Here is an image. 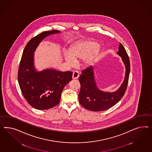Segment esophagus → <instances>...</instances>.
I'll return each mask as SVG.
<instances>
[{"label": "esophagus", "instance_id": "1", "mask_svg": "<svg viewBox=\"0 0 152 152\" xmlns=\"http://www.w3.org/2000/svg\"><path fill=\"white\" fill-rule=\"evenodd\" d=\"M79 73L78 71H75L72 74V79H77L79 77Z\"/></svg>", "mask_w": 152, "mask_h": 152}]
</instances>
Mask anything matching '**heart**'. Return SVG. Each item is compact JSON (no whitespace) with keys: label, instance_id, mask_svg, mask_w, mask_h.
<instances>
[{"label":"heart","instance_id":"1","mask_svg":"<svg viewBox=\"0 0 152 152\" xmlns=\"http://www.w3.org/2000/svg\"><path fill=\"white\" fill-rule=\"evenodd\" d=\"M97 44L92 41L83 42L77 45L72 46L68 52L64 53V58L70 65L75 64V60L83 58L85 65H91L99 52Z\"/></svg>","mask_w":152,"mask_h":152}]
</instances>
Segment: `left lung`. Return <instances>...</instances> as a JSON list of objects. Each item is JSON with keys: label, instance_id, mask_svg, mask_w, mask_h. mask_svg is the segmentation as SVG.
Here are the masks:
<instances>
[{"label": "left lung", "instance_id": "8db88e82", "mask_svg": "<svg viewBox=\"0 0 152 152\" xmlns=\"http://www.w3.org/2000/svg\"><path fill=\"white\" fill-rule=\"evenodd\" d=\"M117 54L122 58L126 72L123 83L114 92L104 91L99 88L94 78L93 66L82 71V74L78 78L81 84L78 99L80 104L87 110L94 112L105 111L115 106L124 96L127 87L130 61L126 50L121 43Z\"/></svg>", "mask_w": 152, "mask_h": 152}]
</instances>
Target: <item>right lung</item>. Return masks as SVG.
I'll return each instance as SVG.
<instances>
[{"label":"right lung","instance_id":"right-lung-1","mask_svg":"<svg viewBox=\"0 0 152 152\" xmlns=\"http://www.w3.org/2000/svg\"><path fill=\"white\" fill-rule=\"evenodd\" d=\"M61 31H44L32 38L25 46L18 71V79L21 92L35 109L45 110L60 102L66 85L72 80V72L46 69L37 71L34 64V53L45 37Z\"/></svg>","mask_w":152,"mask_h":152}]
</instances>
